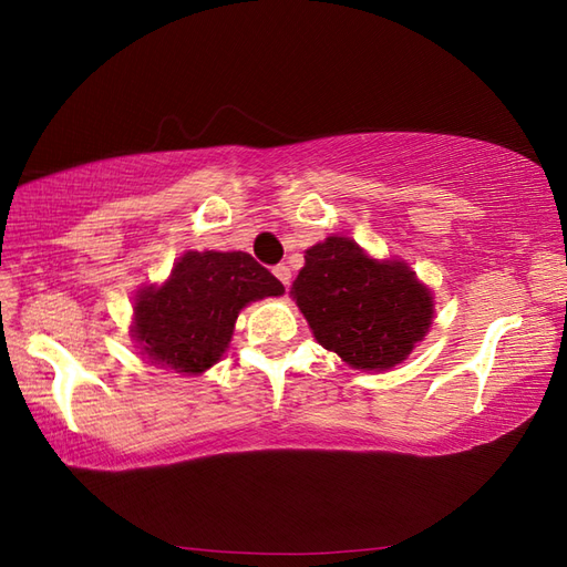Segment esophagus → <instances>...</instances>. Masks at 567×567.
I'll return each instance as SVG.
<instances>
[{"label": "esophagus", "instance_id": "obj_1", "mask_svg": "<svg viewBox=\"0 0 567 567\" xmlns=\"http://www.w3.org/2000/svg\"><path fill=\"white\" fill-rule=\"evenodd\" d=\"M272 272H275V277H277V280H280V282H282L285 287L292 282V270H290V268H287V265H285V262H282V265H277V268H275Z\"/></svg>", "mask_w": 567, "mask_h": 567}]
</instances>
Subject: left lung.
Returning a JSON list of instances; mask_svg holds the SVG:
<instances>
[{
	"mask_svg": "<svg viewBox=\"0 0 567 567\" xmlns=\"http://www.w3.org/2000/svg\"><path fill=\"white\" fill-rule=\"evenodd\" d=\"M290 297L319 346L355 370H392L424 341L433 292L400 258H372L348 236L305 250Z\"/></svg>",
	"mask_w": 567,
	"mask_h": 567,
	"instance_id": "obj_1",
	"label": "left lung"
}]
</instances>
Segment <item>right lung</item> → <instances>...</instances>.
<instances>
[{
    "instance_id": "1",
    "label": "right lung",
    "mask_w": 567,
    "mask_h": 567,
    "mask_svg": "<svg viewBox=\"0 0 567 567\" xmlns=\"http://www.w3.org/2000/svg\"><path fill=\"white\" fill-rule=\"evenodd\" d=\"M282 292L244 250H187L167 280L138 290L131 339L146 363L202 375L226 353L240 309Z\"/></svg>"
}]
</instances>
